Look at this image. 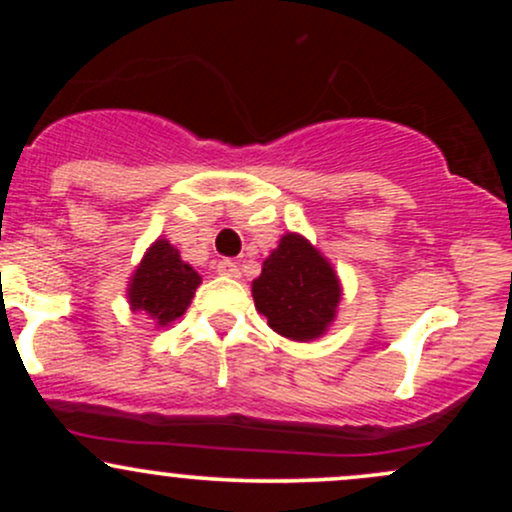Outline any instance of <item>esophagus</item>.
Here are the masks:
<instances>
[{
  "label": "esophagus",
  "mask_w": 512,
  "mask_h": 512,
  "mask_svg": "<svg viewBox=\"0 0 512 512\" xmlns=\"http://www.w3.org/2000/svg\"><path fill=\"white\" fill-rule=\"evenodd\" d=\"M216 272H219L221 276H231V279H238L240 276L238 264L233 260H221L219 264H216Z\"/></svg>",
  "instance_id": "obj_1"
}]
</instances>
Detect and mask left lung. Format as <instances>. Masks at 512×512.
<instances>
[{
	"instance_id": "obj_1",
	"label": "left lung",
	"mask_w": 512,
	"mask_h": 512,
	"mask_svg": "<svg viewBox=\"0 0 512 512\" xmlns=\"http://www.w3.org/2000/svg\"><path fill=\"white\" fill-rule=\"evenodd\" d=\"M257 313L291 342H313L337 320L342 281L332 262L301 233H284L252 281Z\"/></svg>"
}]
</instances>
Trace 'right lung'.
<instances>
[{"instance_id":"add662e5","label":"right lung","mask_w":512,"mask_h":512,"mask_svg":"<svg viewBox=\"0 0 512 512\" xmlns=\"http://www.w3.org/2000/svg\"><path fill=\"white\" fill-rule=\"evenodd\" d=\"M199 284L202 276L195 267L182 260L170 240L158 238L129 276V308L132 313L149 315L156 327H166L185 315Z\"/></svg>"}]
</instances>
